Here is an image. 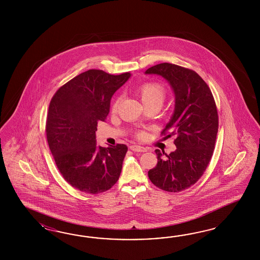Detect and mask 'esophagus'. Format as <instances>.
Returning <instances> with one entry per match:
<instances>
[{
  "mask_svg": "<svg viewBox=\"0 0 260 260\" xmlns=\"http://www.w3.org/2000/svg\"><path fill=\"white\" fill-rule=\"evenodd\" d=\"M129 149L133 150V151H138V152H146L147 149L141 147V146H137V145H133L129 147Z\"/></svg>",
  "mask_w": 260,
  "mask_h": 260,
  "instance_id": "obj_1",
  "label": "esophagus"
}]
</instances>
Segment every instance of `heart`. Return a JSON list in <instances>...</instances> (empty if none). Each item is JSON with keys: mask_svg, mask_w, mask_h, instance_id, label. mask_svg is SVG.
Masks as SVG:
<instances>
[{"mask_svg": "<svg viewBox=\"0 0 260 260\" xmlns=\"http://www.w3.org/2000/svg\"><path fill=\"white\" fill-rule=\"evenodd\" d=\"M136 92L144 106L156 105L159 108L164 102L166 94H167L165 87L162 84L155 83V82H149V83L142 84L141 86L137 87ZM119 103H120V98H116L112 103L111 111L113 113L118 110ZM145 134H146L144 131H138L136 133V136L138 138H143Z\"/></svg>", "mask_w": 260, "mask_h": 260, "instance_id": "obj_1", "label": "heart"}]
</instances>
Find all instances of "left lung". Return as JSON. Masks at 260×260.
I'll return each mask as SVG.
<instances>
[{"instance_id":"left-lung-1","label":"left lung","mask_w":260,"mask_h":260,"mask_svg":"<svg viewBox=\"0 0 260 260\" xmlns=\"http://www.w3.org/2000/svg\"><path fill=\"white\" fill-rule=\"evenodd\" d=\"M145 73L165 78L175 96L173 116L162 135L175 137L176 150L169 155L155 150L157 165L149 171V178L159 189L182 191L198 181L213 156L218 132L216 105L210 87L196 71L162 63Z\"/></svg>"}]
</instances>
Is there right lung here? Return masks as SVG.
<instances>
[{
	"mask_svg": "<svg viewBox=\"0 0 260 260\" xmlns=\"http://www.w3.org/2000/svg\"><path fill=\"white\" fill-rule=\"evenodd\" d=\"M129 77V72L112 75L89 70L66 83L50 101L49 149L63 179L83 192L97 194L118 181L127 147L97 146L95 132L110 112L112 95Z\"/></svg>",
	"mask_w": 260,
	"mask_h": 260,
	"instance_id": "add662e5",
	"label": "right lung"
}]
</instances>
